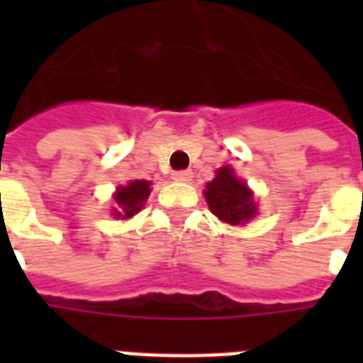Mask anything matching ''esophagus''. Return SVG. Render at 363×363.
<instances>
[{
	"mask_svg": "<svg viewBox=\"0 0 363 363\" xmlns=\"http://www.w3.org/2000/svg\"><path fill=\"white\" fill-rule=\"evenodd\" d=\"M173 179L177 182H189L192 179V171H189V169L186 171H174Z\"/></svg>",
	"mask_w": 363,
	"mask_h": 363,
	"instance_id": "1",
	"label": "esophagus"
}]
</instances>
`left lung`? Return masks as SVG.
Wrapping results in <instances>:
<instances>
[{"instance_id":"obj_1","label":"left lung","mask_w":363,"mask_h":363,"mask_svg":"<svg viewBox=\"0 0 363 363\" xmlns=\"http://www.w3.org/2000/svg\"><path fill=\"white\" fill-rule=\"evenodd\" d=\"M204 196L212 213L231 225L245 223L257 213L252 192L243 181L237 179L231 167H221L216 179L206 184Z\"/></svg>"}]
</instances>
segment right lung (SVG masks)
<instances>
[{
  "label": "right lung",
  "mask_w": 363,
  "mask_h": 363,
  "mask_svg": "<svg viewBox=\"0 0 363 363\" xmlns=\"http://www.w3.org/2000/svg\"><path fill=\"white\" fill-rule=\"evenodd\" d=\"M150 196V182L147 181H132L128 186H120L114 194V200L120 210H116V218H132L142 210L145 198Z\"/></svg>",
  "instance_id": "obj_1"
}]
</instances>
